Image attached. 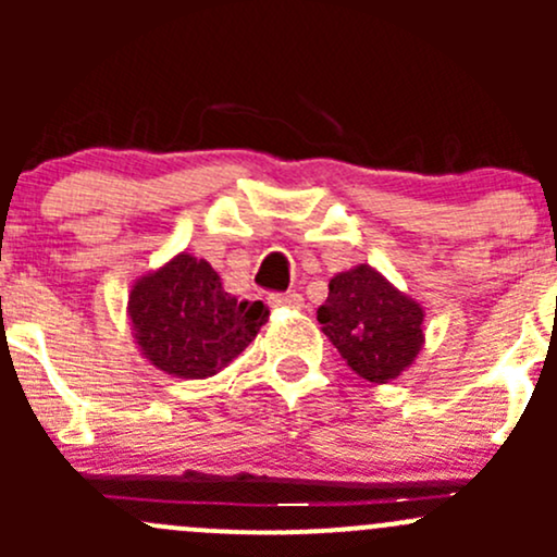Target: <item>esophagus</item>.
I'll use <instances>...</instances> for the list:
<instances>
[{"label":"esophagus","mask_w":557,"mask_h":557,"mask_svg":"<svg viewBox=\"0 0 557 557\" xmlns=\"http://www.w3.org/2000/svg\"><path fill=\"white\" fill-rule=\"evenodd\" d=\"M269 305L274 310H301L305 299H301V294H272L269 296Z\"/></svg>","instance_id":"34e87169"}]
</instances>
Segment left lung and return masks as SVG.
<instances>
[{"label":"left lung","instance_id":"obj_1","mask_svg":"<svg viewBox=\"0 0 557 557\" xmlns=\"http://www.w3.org/2000/svg\"><path fill=\"white\" fill-rule=\"evenodd\" d=\"M318 323L347 367L385 385L407 372L425 345V312L369 263L329 280Z\"/></svg>","mask_w":557,"mask_h":557}]
</instances>
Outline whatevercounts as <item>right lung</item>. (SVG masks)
Here are the masks:
<instances>
[{"label": "right lung", "mask_w": 557, "mask_h": 557, "mask_svg": "<svg viewBox=\"0 0 557 557\" xmlns=\"http://www.w3.org/2000/svg\"><path fill=\"white\" fill-rule=\"evenodd\" d=\"M126 314L145 361L170 377L205 380L256 339L269 307L226 294L210 261L183 250L132 285Z\"/></svg>", "instance_id": "obj_1"}]
</instances>
